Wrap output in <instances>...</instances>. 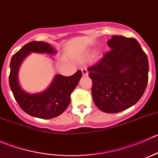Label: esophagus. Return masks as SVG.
Here are the masks:
<instances>
[{
	"label": "esophagus",
	"instance_id": "obj_1",
	"mask_svg": "<svg viewBox=\"0 0 158 158\" xmlns=\"http://www.w3.org/2000/svg\"><path fill=\"white\" fill-rule=\"evenodd\" d=\"M82 75H83V76H88V74H89V72H88V70H87L86 68H82Z\"/></svg>",
	"mask_w": 158,
	"mask_h": 158
}]
</instances>
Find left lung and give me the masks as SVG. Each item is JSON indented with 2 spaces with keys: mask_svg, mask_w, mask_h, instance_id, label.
<instances>
[{
  "mask_svg": "<svg viewBox=\"0 0 158 158\" xmlns=\"http://www.w3.org/2000/svg\"><path fill=\"white\" fill-rule=\"evenodd\" d=\"M111 48L89 66L94 103L101 111L117 113L131 107L141 98L148 81L147 55L135 38L113 36Z\"/></svg>",
  "mask_w": 158,
  "mask_h": 158,
  "instance_id": "8db88e82",
  "label": "left lung"
}]
</instances>
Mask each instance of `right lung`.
<instances>
[{
    "label": "right lung",
    "instance_id": "right-lung-1",
    "mask_svg": "<svg viewBox=\"0 0 158 158\" xmlns=\"http://www.w3.org/2000/svg\"><path fill=\"white\" fill-rule=\"evenodd\" d=\"M30 52L55 53L56 50L47 43L33 41L23 46L10 60L9 84L16 101L26 113L43 119L55 118L61 114L69 106L70 95L82 77V71L78 70L71 76L57 75L50 86L39 94L27 93L22 90L17 81V73L23 59Z\"/></svg>",
    "mask_w": 158,
    "mask_h": 158
}]
</instances>
